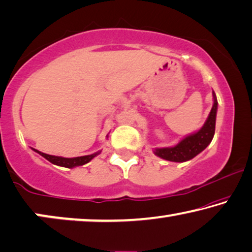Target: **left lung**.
I'll list each match as a JSON object with an SVG mask.
<instances>
[{
	"label": "left lung",
	"instance_id": "obj_1",
	"mask_svg": "<svg viewBox=\"0 0 252 252\" xmlns=\"http://www.w3.org/2000/svg\"><path fill=\"white\" fill-rule=\"evenodd\" d=\"M214 104L211 111L206 120L205 125L198 132L191 134L183 138L180 143L170 148H157L155 149V155L160 158L168 160V161L184 162L194 158L196 155L205 150L210 144L215 134V126H216V115H217V99L215 93Z\"/></svg>",
	"mask_w": 252,
	"mask_h": 252
}]
</instances>
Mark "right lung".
Segmentation results:
<instances>
[{
  "label": "right lung",
  "instance_id": "right-lung-1",
  "mask_svg": "<svg viewBox=\"0 0 252 252\" xmlns=\"http://www.w3.org/2000/svg\"><path fill=\"white\" fill-rule=\"evenodd\" d=\"M35 152H37L38 155H41L42 157H44L46 160H49L50 162L54 163L57 166H61V167H65V168H72V167H77V166H82L85 165V163L90 162L94 157L99 155L100 152L93 153V155L90 156H83V157H76V158H63V157H58V156H51V155H46V153H43L38 150H35L32 149Z\"/></svg>",
  "mask_w": 252,
  "mask_h": 252
}]
</instances>
